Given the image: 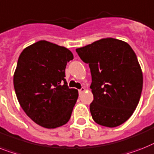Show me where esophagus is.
I'll use <instances>...</instances> for the list:
<instances>
[{
  "instance_id": "esophagus-1",
  "label": "esophagus",
  "mask_w": 154,
  "mask_h": 154,
  "mask_svg": "<svg viewBox=\"0 0 154 154\" xmlns=\"http://www.w3.org/2000/svg\"><path fill=\"white\" fill-rule=\"evenodd\" d=\"M84 92H85V88H84V87H82V88H81V89H79V93H80V94H81V93H83Z\"/></svg>"
}]
</instances>
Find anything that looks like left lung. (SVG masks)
Here are the masks:
<instances>
[{
	"mask_svg": "<svg viewBox=\"0 0 154 154\" xmlns=\"http://www.w3.org/2000/svg\"><path fill=\"white\" fill-rule=\"evenodd\" d=\"M76 51L89 65L93 120L107 127L122 124L138 106L143 85L142 69L133 49L124 41L106 38Z\"/></svg>",
	"mask_w": 154,
	"mask_h": 154,
	"instance_id": "left-lung-1",
	"label": "left lung"
}]
</instances>
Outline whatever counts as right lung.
I'll return each mask as SVG.
<instances>
[{"label": "right lung", "instance_id": "add662e5", "mask_svg": "<svg viewBox=\"0 0 154 154\" xmlns=\"http://www.w3.org/2000/svg\"><path fill=\"white\" fill-rule=\"evenodd\" d=\"M69 50L40 40L26 47L19 57L13 76L15 92L22 109L41 127L54 129L68 122L78 97L65 77Z\"/></svg>", "mask_w": 154, "mask_h": 154}]
</instances>
